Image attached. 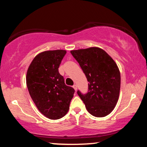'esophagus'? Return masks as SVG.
<instances>
[{"instance_id":"obj_1","label":"esophagus","mask_w":147,"mask_h":147,"mask_svg":"<svg viewBox=\"0 0 147 147\" xmlns=\"http://www.w3.org/2000/svg\"><path fill=\"white\" fill-rule=\"evenodd\" d=\"M73 88H74V89L75 90V91H77V85H74Z\"/></svg>"}]
</instances>
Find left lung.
I'll use <instances>...</instances> for the list:
<instances>
[{
  "label": "left lung",
  "instance_id": "8db88e82",
  "mask_svg": "<svg viewBox=\"0 0 147 147\" xmlns=\"http://www.w3.org/2000/svg\"><path fill=\"white\" fill-rule=\"evenodd\" d=\"M89 82L87 93L77 94L86 109L95 117H105L114 109L120 90V72L116 62L103 49L91 47L71 50Z\"/></svg>",
  "mask_w": 147,
  "mask_h": 147
}]
</instances>
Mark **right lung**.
<instances>
[{
    "instance_id": "1",
    "label": "right lung",
    "mask_w": 147,
    "mask_h": 147,
    "mask_svg": "<svg viewBox=\"0 0 147 147\" xmlns=\"http://www.w3.org/2000/svg\"><path fill=\"white\" fill-rule=\"evenodd\" d=\"M66 51H44L31 62L26 75L29 95L38 110L49 119L58 120L69 109L75 89L64 83L58 68Z\"/></svg>"
}]
</instances>
